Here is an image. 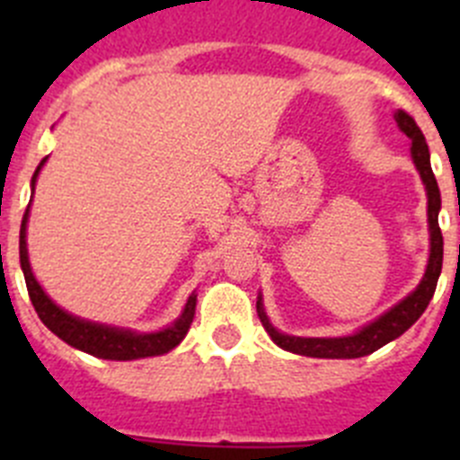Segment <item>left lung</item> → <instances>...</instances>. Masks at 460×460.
<instances>
[{"mask_svg": "<svg viewBox=\"0 0 460 460\" xmlns=\"http://www.w3.org/2000/svg\"><path fill=\"white\" fill-rule=\"evenodd\" d=\"M394 117H396L398 128L412 140L410 154H412V161L414 165H417V170H420L421 181H424L426 186V195H429L430 253L424 279H421L420 286L414 288V290L405 296L403 302H398L396 306L389 308L385 315L373 320L367 327H361L357 334L339 336V339H302V336L280 334L279 329H274V324L267 318L265 308H262V296H258L255 308H258L260 323L267 329V334L271 336V341H274L279 348H283V350L304 357H318V359H357V357H367L371 355V352L380 350L382 345H387L389 341L398 339L403 332H408V329L420 320L421 313L426 311L430 299H433V292H436L438 279H440L442 271V233L440 226H438L440 189H438L436 174L430 170L429 145H426V137L424 133H421L420 126H417V121H414L405 110H398Z\"/></svg>", "mask_w": 460, "mask_h": 460, "instance_id": "1", "label": "left lung"}]
</instances>
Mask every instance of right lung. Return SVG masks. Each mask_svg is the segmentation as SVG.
<instances>
[{"instance_id": "obj_1", "label": "right lung", "mask_w": 460, "mask_h": 460, "mask_svg": "<svg viewBox=\"0 0 460 460\" xmlns=\"http://www.w3.org/2000/svg\"><path fill=\"white\" fill-rule=\"evenodd\" d=\"M43 164H46V158L40 161L34 177H31V193H34L36 177H39ZM27 218H30V205L24 209L22 226H20V267H22L27 292H30V299L34 304L36 313H39L40 323L46 324L52 334L59 336L64 343L87 352V355L115 361H131L145 359V357L165 355V352H170L184 341L186 332H189L190 323H193L195 299H198V295L189 296L184 311H181L180 318L174 320V324L165 327L164 332H152V334H136L131 329L89 323V320L75 318V315H71V313L57 306L50 296L43 292V288L39 286V280L34 279V274H31L30 255H27Z\"/></svg>"}]
</instances>
